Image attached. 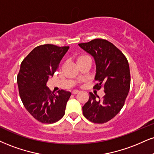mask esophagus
Segmentation results:
<instances>
[{
	"mask_svg": "<svg viewBox=\"0 0 154 154\" xmlns=\"http://www.w3.org/2000/svg\"><path fill=\"white\" fill-rule=\"evenodd\" d=\"M79 92V90H73L72 93L73 94V95H77V94H78Z\"/></svg>",
	"mask_w": 154,
	"mask_h": 154,
	"instance_id": "esophagus-1",
	"label": "esophagus"
}]
</instances>
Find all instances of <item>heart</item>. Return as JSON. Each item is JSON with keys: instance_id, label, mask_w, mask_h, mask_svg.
I'll list each match as a JSON object with an SVG mask.
<instances>
[{"instance_id": "obj_1", "label": "heart", "mask_w": 154, "mask_h": 154, "mask_svg": "<svg viewBox=\"0 0 154 154\" xmlns=\"http://www.w3.org/2000/svg\"><path fill=\"white\" fill-rule=\"evenodd\" d=\"M86 57H85V56H82V57H79V58H78V60H77V62H79V60H81V59H84V58H86Z\"/></svg>"}]
</instances>
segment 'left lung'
I'll use <instances>...</instances> for the list:
<instances>
[{
  "label": "left lung",
  "instance_id": "left-lung-1",
  "mask_svg": "<svg viewBox=\"0 0 154 154\" xmlns=\"http://www.w3.org/2000/svg\"><path fill=\"white\" fill-rule=\"evenodd\" d=\"M78 45L95 61L96 85L94 89L104 88L105 95L97 101L90 92L88 101L82 107L83 115L95 123H104L120 112L124 105L131 85L130 68L127 59L108 41L95 38Z\"/></svg>",
  "mask_w": 154,
  "mask_h": 154
}]
</instances>
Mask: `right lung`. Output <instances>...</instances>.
<instances>
[{
  "mask_svg": "<svg viewBox=\"0 0 154 154\" xmlns=\"http://www.w3.org/2000/svg\"><path fill=\"white\" fill-rule=\"evenodd\" d=\"M69 47L44 44L34 48L21 62L17 76L20 97L28 112L42 123L58 121L65 113L71 92L54 93L47 87Z\"/></svg>",
  "mask_w": 154,
  "mask_h": 154,
  "instance_id": "add662e5",
  "label": "right lung"
}]
</instances>
